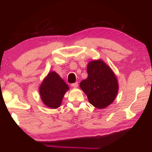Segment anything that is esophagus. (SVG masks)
Returning <instances> with one entry per match:
<instances>
[{"mask_svg":"<svg viewBox=\"0 0 152 152\" xmlns=\"http://www.w3.org/2000/svg\"><path fill=\"white\" fill-rule=\"evenodd\" d=\"M78 82H75V83H73V84H72V86L73 87H74V88H77V87H78Z\"/></svg>","mask_w":152,"mask_h":152,"instance_id":"obj_1","label":"esophagus"}]
</instances>
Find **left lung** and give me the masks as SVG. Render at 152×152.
<instances>
[{
	"label": "left lung",
	"mask_w": 152,
	"mask_h": 152,
	"mask_svg": "<svg viewBox=\"0 0 152 152\" xmlns=\"http://www.w3.org/2000/svg\"><path fill=\"white\" fill-rule=\"evenodd\" d=\"M87 72L88 76L80 82V89L92 105L98 109L105 108L113 102L117 95V77L111 68L100 59L90 61Z\"/></svg>",
	"instance_id": "left-lung-1"
}]
</instances>
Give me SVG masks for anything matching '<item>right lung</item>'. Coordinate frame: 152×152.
Listing matches in <instances>:
<instances>
[{
    "label": "right lung",
    "mask_w": 152,
    "mask_h": 152,
    "mask_svg": "<svg viewBox=\"0 0 152 152\" xmlns=\"http://www.w3.org/2000/svg\"><path fill=\"white\" fill-rule=\"evenodd\" d=\"M69 86L58 73L51 71L49 72L39 87L41 100L48 107L56 109L60 107L63 98Z\"/></svg>",
    "instance_id": "obj_1"
}]
</instances>
